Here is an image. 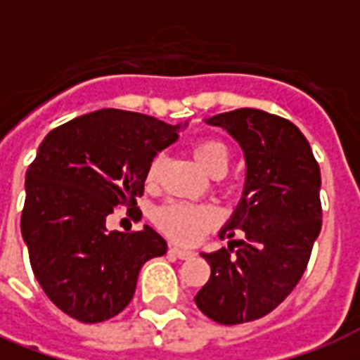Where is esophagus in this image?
Segmentation results:
<instances>
[{
    "mask_svg": "<svg viewBox=\"0 0 360 360\" xmlns=\"http://www.w3.org/2000/svg\"><path fill=\"white\" fill-rule=\"evenodd\" d=\"M169 254H174V256L179 257V259H188V257L194 256V252L179 248V246H169Z\"/></svg>",
    "mask_w": 360,
    "mask_h": 360,
    "instance_id": "esophagus-1",
    "label": "esophagus"
}]
</instances>
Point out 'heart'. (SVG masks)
<instances>
[{
	"label": "heart",
	"mask_w": 360,
	"mask_h": 360,
	"mask_svg": "<svg viewBox=\"0 0 360 360\" xmlns=\"http://www.w3.org/2000/svg\"><path fill=\"white\" fill-rule=\"evenodd\" d=\"M192 155L196 162L202 166L209 175L220 177L226 174L230 166V151L228 147L213 138H202L192 143ZM162 168V155L158 153L147 164L146 183L155 185ZM155 224L162 233L174 239L175 243L192 245L198 243L217 224V214L207 205H194L185 202H168L160 205L153 214Z\"/></svg>",
	"instance_id": "heart-1"
}]
</instances>
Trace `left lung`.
I'll list each match as a JSON object with an SVG mask.
<instances>
[{
	"label": "left lung",
	"instance_id": "left-lung-1",
	"mask_svg": "<svg viewBox=\"0 0 360 360\" xmlns=\"http://www.w3.org/2000/svg\"><path fill=\"white\" fill-rule=\"evenodd\" d=\"M243 147L246 185L220 239L245 240L202 254L211 265L194 297L209 319L239 325L267 316L299 284L321 230L319 164L301 130L280 115L239 108L211 117Z\"/></svg>",
	"mask_w": 360,
	"mask_h": 360
}]
</instances>
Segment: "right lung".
Returning a JSON list of instances; mask_svg holds the SVG:
<instances>
[{
    "mask_svg": "<svg viewBox=\"0 0 360 360\" xmlns=\"http://www.w3.org/2000/svg\"><path fill=\"white\" fill-rule=\"evenodd\" d=\"M177 127L151 115L98 110L56 127L25 174L22 237L31 269L56 307L82 323H101L132 301L141 265L166 254V240L106 230L120 205L132 213L157 151Z\"/></svg>",
    "mask_w": 360,
    "mask_h": 360,
    "instance_id": "add662e5",
    "label": "right lung"
}]
</instances>
